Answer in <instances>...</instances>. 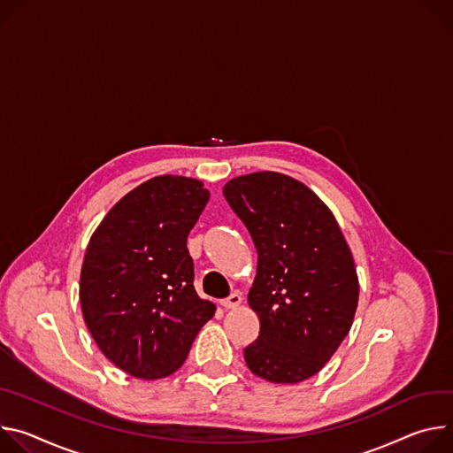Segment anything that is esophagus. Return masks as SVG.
Instances as JSON below:
<instances>
[{
	"label": "esophagus",
	"instance_id": "esophagus-1",
	"mask_svg": "<svg viewBox=\"0 0 453 453\" xmlns=\"http://www.w3.org/2000/svg\"><path fill=\"white\" fill-rule=\"evenodd\" d=\"M241 295L239 293H232L230 296H226V298H223L221 300V306L225 308V310H235V308H239L241 306Z\"/></svg>",
	"mask_w": 453,
	"mask_h": 453
}]
</instances>
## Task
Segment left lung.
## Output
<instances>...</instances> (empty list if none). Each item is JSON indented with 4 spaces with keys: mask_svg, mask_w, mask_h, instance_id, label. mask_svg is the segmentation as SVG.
Masks as SVG:
<instances>
[{
    "mask_svg": "<svg viewBox=\"0 0 453 453\" xmlns=\"http://www.w3.org/2000/svg\"><path fill=\"white\" fill-rule=\"evenodd\" d=\"M223 194L257 248L248 304L261 329L244 362L272 383L304 381L322 371L353 326L360 284L350 248L329 207L291 176H237Z\"/></svg>",
    "mask_w": 453,
    "mask_h": 453,
    "instance_id": "8db88e82",
    "label": "left lung"
}]
</instances>
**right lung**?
<instances>
[{
  "mask_svg": "<svg viewBox=\"0 0 453 453\" xmlns=\"http://www.w3.org/2000/svg\"><path fill=\"white\" fill-rule=\"evenodd\" d=\"M199 180L155 176L111 207L89 237L79 298L103 355L140 380L176 372L216 304L194 289L187 237L209 203Z\"/></svg>",
  "mask_w": 453,
  "mask_h": 453,
  "instance_id": "1",
  "label": "right lung"
}]
</instances>
